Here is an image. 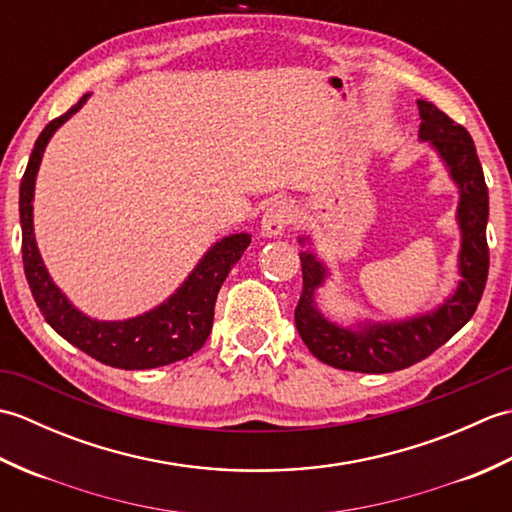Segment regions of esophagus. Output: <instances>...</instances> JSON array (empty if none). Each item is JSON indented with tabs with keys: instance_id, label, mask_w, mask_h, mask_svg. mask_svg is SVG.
<instances>
[{
	"instance_id": "obj_1",
	"label": "esophagus",
	"mask_w": 512,
	"mask_h": 512,
	"mask_svg": "<svg viewBox=\"0 0 512 512\" xmlns=\"http://www.w3.org/2000/svg\"><path fill=\"white\" fill-rule=\"evenodd\" d=\"M292 217H295V209L288 200H275L268 206L264 217H262V233L266 237H277L286 231L292 224Z\"/></svg>"
}]
</instances>
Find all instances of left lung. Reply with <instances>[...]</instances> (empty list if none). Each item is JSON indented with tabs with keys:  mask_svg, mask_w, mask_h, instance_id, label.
I'll use <instances>...</instances> for the list:
<instances>
[{
	"mask_svg": "<svg viewBox=\"0 0 512 512\" xmlns=\"http://www.w3.org/2000/svg\"><path fill=\"white\" fill-rule=\"evenodd\" d=\"M420 140L438 151L460 189L458 224L462 233L460 284L453 295L427 314L407 321L358 323L343 328L323 317L314 292L328 277L314 253H301L303 290L295 310V325L308 350L321 363L363 374H387L422 361L447 343L469 321L484 295L488 277V189L471 134L429 101H418ZM308 237H301L303 244Z\"/></svg>",
	"mask_w": 512,
	"mask_h": 512,
	"instance_id": "8db88e82",
	"label": "left lung"
}]
</instances>
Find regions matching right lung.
I'll use <instances>...</instances> for the list:
<instances>
[{"label":"right lung","mask_w":512,"mask_h":512,"mask_svg":"<svg viewBox=\"0 0 512 512\" xmlns=\"http://www.w3.org/2000/svg\"><path fill=\"white\" fill-rule=\"evenodd\" d=\"M88 96L90 94H83L79 103L46 125L32 149L24 178H21V255H24V273L30 292L52 330L96 361L118 369H151L182 361L198 352L209 339L217 292L231 268L239 262V257L244 255L250 235L237 233L215 242L209 253L200 259V264L193 268V273L184 279V284L165 303L134 319L96 321L76 310L68 297L54 286L39 255L35 226H32V198H35V178L43 149L52 134L72 114L81 110Z\"/></svg>","instance_id":"right-lung-1"}]
</instances>
